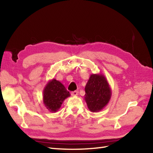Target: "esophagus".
Masks as SVG:
<instances>
[{
  "label": "esophagus",
  "instance_id": "esophagus-1",
  "mask_svg": "<svg viewBox=\"0 0 153 153\" xmlns=\"http://www.w3.org/2000/svg\"><path fill=\"white\" fill-rule=\"evenodd\" d=\"M77 95H78V91H74L71 92V95L74 97H76Z\"/></svg>",
  "mask_w": 153,
  "mask_h": 153
}]
</instances>
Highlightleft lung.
I'll use <instances>...</instances> for the list:
<instances>
[{
	"mask_svg": "<svg viewBox=\"0 0 153 153\" xmlns=\"http://www.w3.org/2000/svg\"><path fill=\"white\" fill-rule=\"evenodd\" d=\"M84 99L89 110L97 112L108 105L112 91L107 79L102 74H93L90 76L85 87Z\"/></svg>",
	"mask_w": 153,
	"mask_h": 153,
	"instance_id": "1",
	"label": "left lung"
}]
</instances>
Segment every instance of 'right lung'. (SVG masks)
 <instances>
[{"label":"right lung","mask_w":153,"mask_h":153,"mask_svg":"<svg viewBox=\"0 0 153 153\" xmlns=\"http://www.w3.org/2000/svg\"><path fill=\"white\" fill-rule=\"evenodd\" d=\"M69 97V91L62 83L56 79L48 81L43 91L44 105L51 112H56L64 100Z\"/></svg>","instance_id":"right-lung-1"}]
</instances>
